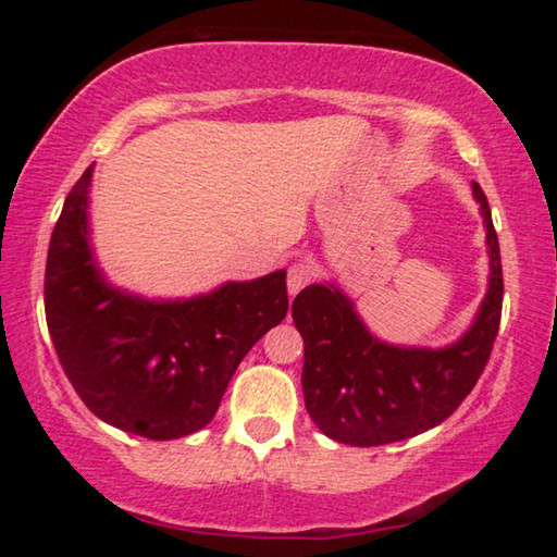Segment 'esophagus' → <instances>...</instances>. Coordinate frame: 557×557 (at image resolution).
<instances>
[{
    "mask_svg": "<svg viewBox=\"0 0 557 557\" xmlns=\"http://www.w3.org/2000/svg\"><path fill=\"white\" fill-rule=\"evenodd\" d=\"M314 277V265L312 262H295V265L289 268V275H287V289H289V297H295L297 292L305 289L309 282Z\"/></svg>",
    "mask_w": 557,
    "mask_h": 557,
    "instance_id": "1",
    "label": "esophagus"
}]
</instances>
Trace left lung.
Segmentation results:
<instances>
[{
	"label": "left lung",
	"mask_w": 557,
	"mask_h": 557,
	"mask_svg": "<svg viewBox=\"0 0 557 557\" xmlns=\"http://www.w3.org/2000/svg\"><path fill=\"white\" fill-rule=\"evenodd\" d=\"M488 248V289L474 324L442 348L395 346L375 338L336 285H309L292 301L305 338L301 391L314 425L351 447L388 445L420 435L455 412L492 356L502 322L504 277L492 209L476 182Z\"/></svg>",
	"instance_id": "1"
}]
</instances>
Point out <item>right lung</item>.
Masks as SVG:
<instances>
[{"instance_id":"right-lung-1","label":"right lung","mask_w":557,"mask_h":557,"mask_svg":"<svg viewBox=\"0 0 557 557\" xmlns=\"http://www.w3.org/2000/svg\"><path fill=\"white\" fill-rule=\"evenodd\" d=\"M92 166L65 196L46 260V324L75 393L132 435L176 440L213 420L245 354L287 314V272L152 301L102 277L88 235Z\"/></svg>"}]
</instances>
